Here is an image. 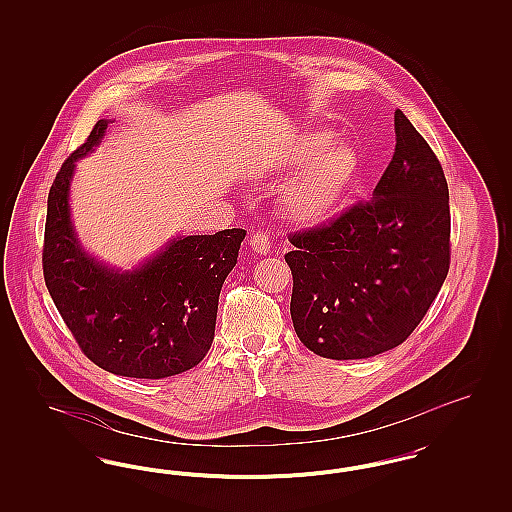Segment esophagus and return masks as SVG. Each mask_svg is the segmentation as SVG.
Returning a JSON list of instances; mask_svg holds the SVG:
<instances>
[{
  "instance_id": "esophagus-1",
  "label": "esophagus",
  "mask_w": 512,
  "mask_h": 512,
  "mask_svg": "<svg viewBox=\"0 0 512 512\" xmlns=\"http://www.w3.org/2000/svg\"><path fill=\"white\" fill-rule=\"evenodd\" d=\"M249 245H251V249L257 251L259 255H267V253L272 251V240H270V236L263 234V232H255V234L251 236V240H249Z\"/></svg>"
}]
</instances>
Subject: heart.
Instances as JSON below:
<instances>
[{
	"instance_id": "1",
	"label": "heart",
	"mask_w": 512,
	"mask_h": 512,
	"mask_svg": "<svg viewBox=\"0 0 512 512\" xmlns=\"http://www.w3.org/2000/svg\"><path fill=\"white\" fill-rule=\"evenodd\" d=\"M328 130L307 132L288 155V165L299 171L288 182L282 203L297 222L311 224L330 217L361 174L357 149L345 142H332Z\"/></svg>"
}]
</instances>
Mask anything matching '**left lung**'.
<instances>
[{
	"label": "left lung",
	"mask_w": 512,
	"mask_h": 512,
	"mask_svg": "<svg viewBox=\"0 0 512 512\" xmlns=\"http://www.w3.org/2000/svg\"><path fill=\"white\" fill-rule=\"evenodd\" d=\"M449 190L436 153L403 111L372 199L290 236L293 328L326 359H368L411 336L449 272Z\"/></svg>",
	"instance_id": "8db88e82"
}]
</instances>
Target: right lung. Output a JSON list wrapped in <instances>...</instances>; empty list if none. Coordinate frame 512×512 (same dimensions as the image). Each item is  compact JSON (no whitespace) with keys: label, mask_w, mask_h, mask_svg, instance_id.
Wrapping results in <instances>:
<instances>
[{"label":"right lung","mask_w":512,"mask_h":512,"mask_svg":"<svg viewBox=\"0 0 512 512\" xmlns=\"http://www.w3.org/2000/svg\"><path fill=\"white\" fill-rule=\"evenodd\" d=\"M109 122H96L51 184L44 278L92 363L119 376L159 380L194 368L211 349L220 290L238 263L245 230L176 236L132 270L90 255L71 217V182L76 161L101 144Z\"/></svg>","instance_id":"add662e5"}]
</instances>
